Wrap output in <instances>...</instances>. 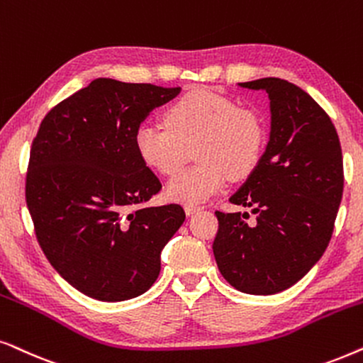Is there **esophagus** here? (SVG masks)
Returning <instances> with one entry per match:
<instances>
[{
  "mask_svg": "<svg viewBox=\"0 0 363 363\" xmlns=\"http://www.w3.org/2000/svg\"><path fill=\"white\" fill-rule=\"evenodd\" d=\"M201 209H202V207H201V206H196V204H187V206L184 207V211H186L187 216L197 214V212H199Z\"/></svg>",
  "mask_w": 363,
  "mask_h": 363,
  "instance_id": "esophagus-1",
  "label": "esophagus"
}]
</instances>
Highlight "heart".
Instances as JSON below:
<instances>
[{
    "label": "heart",
    "instance_id": "obj_1",
    "mask_svg": "<svg viewBox=\"0 0 363 363\" xmlns=\"http://www.w3.org/2000/svg\"><path fill=\"white\" fill-rule=\"evenodd\" d=\"M265 143L262 119L254 111L211 91H196L174 101L166 125L144 123L134 134L141 161L159 174H172L196 146L199 164L182 169L167 182L166 192L182 204H201L220 192L229 176L247 177L257 167Z\"/></svg>",
    "mask_w": 363,
    "mask_h": 363
}]
</instances>
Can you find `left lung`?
<instances>
[{
    "label": "left lung",
    "instance_id": "obj_1",
    "mask_svg": "<svg viewBox=\"0 0 363 363\" xmlns=\"http://www.w3.org/2000/svg\"><path fill=\"white\" fill-rule=\"evenodd\" d=\"M270 99V136L257 167L232 204L217 211L212 244L222 277L244 294L272 296L297 284L330 242L344 192V161L335 125L298 86L279 77L239 83Z\"/></svg>",
    "mask_w": 363,
    "mask_h": 363
}]
</instances>
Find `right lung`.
I'll return each instance as SVG.
<instances>
[{"mask_svg":"<svg viewBox=\"0 0 363 363\" xmlns=\"http://www.w3.org/2000/svg\"><path fill=\"white\" fill-rule=\"evenodd\" d=\"M181 88L98 77L41 121L26 174V204L43 252L66 282L103 302L141 296L186 219L179 204L147 207L161 191L134 134Z\"/></svg>","mask_w":363,"mask_h":363,"instance_id":"obj_1","label":"right lung"}]
</instances>
